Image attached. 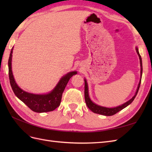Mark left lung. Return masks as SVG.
Wrapping results in <instances>:
<instances>
[{"instance_id": "1", "label": "left lung", "mask_w": 152, "mask_h": 152, "mask_svg": "<svg viewBox=\"0 0 152 152\" xmlns=\"http://www.w3.org/2000/svg\"><path fill=\"white\" fill-rule=\"evenodd\" d=\"M136 51L137 53L138 54V57H139V59H140V79L139 81V83H138L137 89L136 93H135L134 95L132 97L130 100H129L128 101L124 103V104L121 105H119L118 106H116V107L114 108H108V107H104V106H102L95 104V102H93L91 99L89 97V89H88V82H87L86 79H84V82H85V89H84V94H85V101L88 107L91 110L95 113V114H101L103 115H106V116H110V115H113L115 114L116 113L119 112L121 110L125 108V107H127L128 105H129L131 103L134 101V98L136 97V96L138 93V89H139L140 86V83H141V79H142V58L138 52V47H136Z\"/></svg>"}]
</instances>
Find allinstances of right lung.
I'll return each mask as SVG.
<instances>
[{
	"label": "right lung",
	"instance_id": "right-lung-1",
	"mask_svg": "<svg viewBox=\"0 0 152 152\" xmlns=\"http://www.w3.org/2000/svg\"><path fill=\"white\" fill-rule=\"evenodd\" d=\"M14 47L12 48L8 59L9 79L13 91L17 97L35 112L42 113L54 110L59 106L62 94L69 80L77 74L76 71L68 72L60 79L52 91L46 94H34L24 91L16 83L12 70V59Z\"/></svg>",
	"mask_w": 152,
	"mask_h": 152
}]
</instances>
